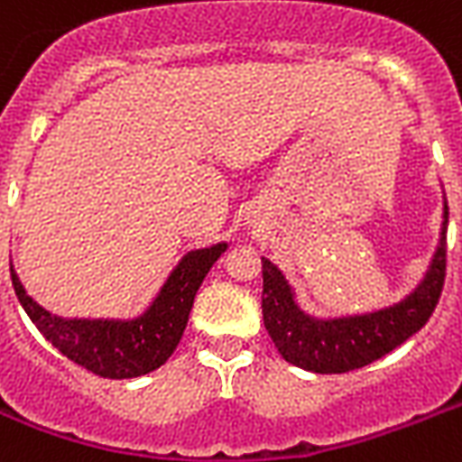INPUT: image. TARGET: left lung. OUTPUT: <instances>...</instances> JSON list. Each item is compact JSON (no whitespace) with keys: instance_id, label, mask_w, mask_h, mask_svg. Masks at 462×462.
<instances>
[{"instance_id":"obj_1","label":"left lung","mask_w":462,"mask_h":462,"mask_svg":"<svg viewBox=\"0 0 462 462\" xmlns=\"http://www.w3.org/2000/svg\"><path fill=\"white\" fill-rule=\"evenodd\" d=\"M448 203L443 196L439 245L424 278L402 300L361 315L315 317L295 300L283 271L262 256L263 325L288 364L312 373H346L378 361L417 334L434 312L446 278Z\"/></svg>"}]
</instances>
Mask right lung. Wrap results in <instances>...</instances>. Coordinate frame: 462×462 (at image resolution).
I'll return each instance as SVG.
<instances>
[{"label": "right lung", "mask_w": 462, "mask_h": 462, "mask_svg": "<svg viewBox=\"0 0 462 462\" xmlns=\"http://www.w3.org/2000/svg\"><path fill=\"white\" fill-rule=\"evenodd\" d=\"M225 249L227 242L186 252L145 312L133 319L52 315L26 293L14 266L12 283L31 322L62 356L101 378H137L157 371L174 354L191 315L193 298Z\"/></svg>", "instance_id": "add662e5"}]
</instances>
